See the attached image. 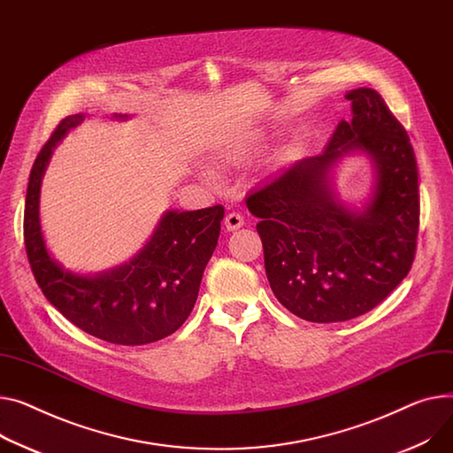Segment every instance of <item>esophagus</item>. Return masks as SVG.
<instances>
[{"instance_id":"1","label":"esophagus","mask_w":453,"mask_h":453,"mask_svg":"<svg viewBox=\"0 0 453 453\" xmlns=\"http://www.w3.org/2000/svg\"><path fill=\"white\" fill-rule=\"evenodd\" d=\"M224 226L227 231H236L244 226V217L240 213H234V211H231V213L226 215L224 219Z\"/></svg>"}]
</instances>
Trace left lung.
<instances>
[{"label": "left lung", "mask_w": 453, "mask_h": 453, "mask_svg": "<svg viewBox=\"0 0 453 453\" xmlns=\"http://www.w3.org/2000/svg\"><path fill=\"white\" fill-rule=\"evenodd\" d=\"M351 119H341L322 155L279 173L246 200L260 222L271 289L293 315L344 322L379 306L415 258L418 173L406 129L373 88L349 90ZM349 152H365L378 182L363 211L342 204L330 169Z\"/></svg>", "instance_id": "obj_1"}]
</instances>
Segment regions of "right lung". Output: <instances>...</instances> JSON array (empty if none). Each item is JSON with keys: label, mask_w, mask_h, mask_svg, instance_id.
I'll return each instance as SVG.
<instances>
[{"label": "right lung", "mask_w": 453, "mask_h": 453, "mask_svg": "<svg viewBox=\"0 0 453 453\" xmlns=\"http://www.w3.org/2000/svg\"><path fill=\"white\" fill-rule=\"evenodd\" d=\"M81 122L83 114L64 118L30 169L23 219L28 264L49 303L85 334L119 346L157 342L174 334L195 308L203 269L219 242L224 207L167 211L143 250L107 273L81 277L65 271L45 246L40 189L52 149Z\"/></svg>", "instance_id": "1"}]
</instances>
